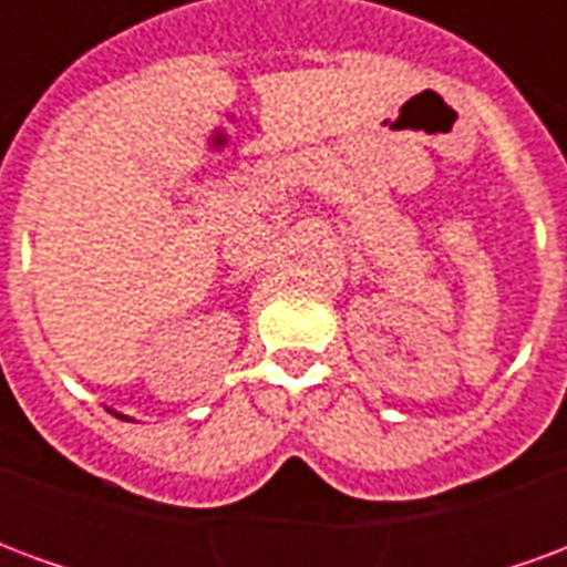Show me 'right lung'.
I'll list each match as a JSON object with an SVG mask.
<instances>
[{
	"mask_svg": "<svg viewBox=\"0 0 567 567\" xmlns=\"http://www.w3.org/2000/svg\"><path fill=\"white\" fill-rule=\"evenodd\" d=\"M109 413H112V416H117V419H124V422H133V416H124V413H117V410H112V406H109Z\"/></svg>",
	"mask_w": 567,
	"mask_h": 567,
	"instance_id": "right-lung-1",
	"label": "right lung"
}]
</instances>
